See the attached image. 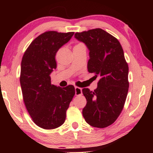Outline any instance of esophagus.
Returning a JSON list of instances; mask_svg holds the SVG:
<instances>
[{
  "instance_id": "34e87169",
  "label": "esophagus",
  "mask_w": 153,
  "mask_h": 153,
  "mask_svg": "<svg viewBox=\"0 0 153 153\" xmlns=\"http://www.w3.org/2000/svg\"><path fill=\"white\" fill-rule=\"evenodd\" d=\"M82 94V89L81 88L76 86L75 87V95H81Z\"/></svg>"
}]
</instances>
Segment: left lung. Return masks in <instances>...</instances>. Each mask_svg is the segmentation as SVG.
Masks as SVG:
<instances>
[{"instance_id": "8db88e82", "label": "left lung", "mask_w": 153, "mask_h": 153, "mask_svg": "<svg viewBox=\"0 0 153 153\" xmlns=\"http://www.w3.org/2000/svg\"><path fill=\"white\" fill-rule=\"evenodd\" d=\"M74 37L89 49L88 71L100 77L97 88L82 90L87 103L83 116L91 126L104 128L120 116L129 89V68L120 43L101 28L76 33Z\"/></svg>"}]
</instances>
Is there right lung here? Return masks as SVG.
<instances>
[{"label": "right lung", "instance_id": "right-lung-1", "mask_svg": "<svg viewBox=\"0 0 153 153\" xmlns=\"http://www.w3.org/2000/svg\"><path fill=\"white\" fill-rule=\"evenodd\" d=\"M74 33H44L30 43L23 56L20 74L23 99L33 122L41 128L61 126L75 95L74 85L57 87L51 84L50 76L56 68V53Z\"/></svg>", "mask_w": 153, "mask_h": 153}]
</instances>
